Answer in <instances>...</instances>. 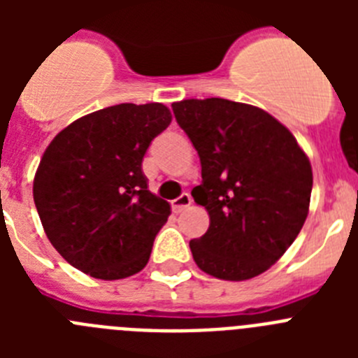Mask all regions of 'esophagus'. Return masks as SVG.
Segmentation results:
<instances>
[{"label": "esophagus", "mask_w": 358, "mask_h": 358, "mask_svg": "<svg viewBox=\"0 0 358 358\" xmlns=\"http://www.w3.org/2000/svg\"><path fill=\"white\" fill-rule=\"evenodd\" d=\"M189 204H192V197H189V194H181L179 197L172 201V210L176 211V213H181V211L186 210Z\"/></svg>", "instance_id": "1"}]
</instances>
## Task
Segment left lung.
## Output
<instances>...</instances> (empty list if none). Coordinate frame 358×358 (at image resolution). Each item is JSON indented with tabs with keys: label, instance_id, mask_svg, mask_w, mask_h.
I'll use <instances>...</instances> for the list:
<instances>
[{
	"label": "left lung",
	"instance_id": "obj_1",
	"mask_svg": "<svg viewBox=\"0 0 358 358\" xmlns=\"http://www.w3.org/2000/svg\"><path fill=\"white\" fill-rule=\"evenodd\" d=\"M194 143L202 182L192 189L210 227L189 249L201 271L242 281L265 273L306 220L312 166L292 132L274 116L226 98L172 103Z\"/></svg>",
	"mask_w": 358,
	"mask_h": 358
}]
</instances>
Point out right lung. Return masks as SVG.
<instances>
[{"label": "right lung", "mask_w": 358, "mask_h": 358, "mask_svg": "<svg viewBox=\"0 0 358 358\" xmlns=\"http://www.w3.org/2000/svg\"><path fill=\"white\" fill-rule=\"evenodd\" d=\"M170 122L163 103H120L75 120L44 150L34 202L48 240L75 268L122 280L147 265L170 204L148 189L141 163Z\"/></svg>", "instance_id": "obj_1"}]
</instances>
